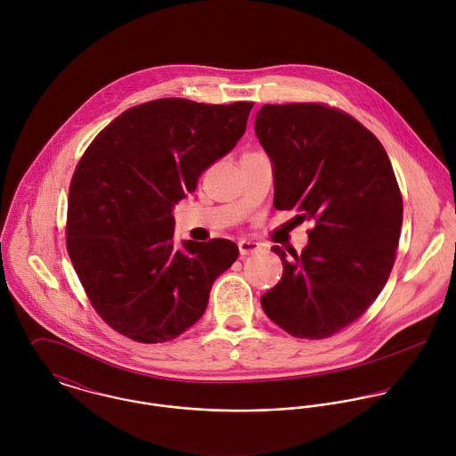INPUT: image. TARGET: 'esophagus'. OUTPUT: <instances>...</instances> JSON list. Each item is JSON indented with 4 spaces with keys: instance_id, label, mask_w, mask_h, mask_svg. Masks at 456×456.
I'll return each instance as SVG.
<instances>
[{
    "instance_id": "34e87169",
    "label": "esophagus",
    "mask_w": 456,
    "mask_h": 456,
    "mask_svg": "<svg viewBox=\"0 0 456 456\" xmlns=\"http://www.w3.org/2000/svg\"><path fill=\"white\" fill-rule=\"evenodd\" d=\"M260 249V244L253 242V240H240L239 242V251H240V256H248V255H253Z\"/></svg>"
}]
</instances>
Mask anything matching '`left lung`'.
<instances>
[{"instance_id": "8db88e82", "label": "left lung", "mask_w": 456, "mask_h": 456, "mask_svg": "<svg viewBox=\"0 0 456 456\" xmlns=\"http://www.w3.org/2000/svg\"><path fill=\"white\" fill-rule=\"evenodd\" d=\"M255 131L273 168V207L314 221L300 255L272 248L282 277L261 307L295 337L325 338L388 281L403 212L390 158L356 119L320 103L265 105Z\"/></svg>"}]
</instances>
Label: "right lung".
<instances>
[{
    "mask_svg": "<svg viewBox=\"0 0 456 456\" xmlns=\"http://www.w3.org/2000/svg\"><path fill=\"white\" fill-rule=\"evenodd\" d=\"M251 102L163 98L128 109L78 161L66 248L96 313L133 340L175 338L203 316L235 242H174V207L246 133Z\"/></svg>",
    "mask_w": 456,
    "mask_h": 456,
    "instance_id": "1",
    "label": "right lung"
}]
</instances>
